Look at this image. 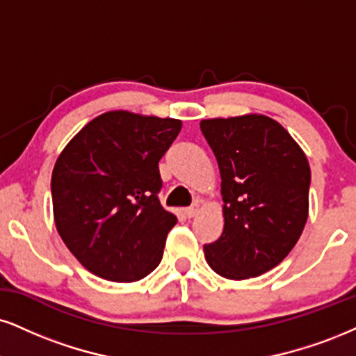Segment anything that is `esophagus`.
<instances>
[{"mask_svg": "<svg viewBox=\"0 0 356 356\" xmlns=\"http://www.w3.org/2000/svg\"><path fill=\"white\" fill-rule=\"evenodd\" d=\"M200 213V201H196V203H193L190 208H186V214H188V218H193V216H196V214Z\"/></svg>", "mask_w": 356, "mask_h": 356, "instance_id": "34e87169", "label": "esophagus"}]
</instances>
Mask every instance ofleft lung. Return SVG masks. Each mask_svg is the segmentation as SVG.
<instances>
[{
    "label": "left lung",
    "instance_id": "1",
    "mask_svg": "<svg viewBox=\"0 0 356 356\" xmlns=\"http://www.w3.org/2000/svg\"><path fill=\"white\" fill-rule=\"evenodd\" d=\"M200 127L218 160L225 201V229L204 244V257L226 279L257 277L280 264L304 231L309 161L270 117L209 118Z\"/></svg>",
    "mask_w": 356,
    "mask_h": 356
}]
</instances>
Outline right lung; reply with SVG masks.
Returning <instances> with one entry per match:
<instances>
[{
	"mask_svg": "<svg viewBox=\"0 0 356 356\" xmlns=\"http://www.w3.org/2000/svg\"><path fill=\"white\" fill-rule=\"evenodd\" d=\"M179 130L177 118L112 111L60 152L51 178L56 227L92 274L137 282L160 264L178 219L158 200V161Z\"/></svg>",
	"mask_w": 356,
	"mask_h": 356,
	"instance_id": "obj_1",
	"label": "right lung"
}]
</instances>
